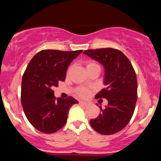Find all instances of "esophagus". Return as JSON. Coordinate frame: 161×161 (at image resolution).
<instances>
[{
    "label": "esophagus",
    "mask_w": 161,
    "mask_h": 161,
    "mask_svg": "<svg viewBox=\"0 0 161 161\" xmlns=\"http://www.w3.org/2000/svg\"><path fill=\"white\" fill-rule=\"evenodd\" d=\"M79 104L80 105H82V106H88V105H89L90 104L88 102H86V101H79Z\"/></svg>",
    "instance_id": "1"
}]
</instances>
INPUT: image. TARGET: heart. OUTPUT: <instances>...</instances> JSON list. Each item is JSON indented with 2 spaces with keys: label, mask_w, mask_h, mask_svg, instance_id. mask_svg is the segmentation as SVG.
<instances>
[{
  "label": "heart",
  "mask_w": 161,
  "mask_h": 161,
  "mask_svg": "<svg viewBox=\"0 0 161 161\" xmlns=\"http://www.w3.org/2000/svg\"><path fill=\"white\" fill-rule=\"evenodd\" d=\"M97 64L93 61H88L87 62L86 64V68L87 69H90V68L92 67H94V66H97ZM77 93H78V95L80 96V97H86L87 95H88V90H87L86 88H79L78 90H77Z\"/></svg>",
  "instance_id": "obj_1"
}]
</instances>
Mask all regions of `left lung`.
Masks as SVG:
<instances>
[{
	"label": "left lung",
	"instance_id": "8db88e82",
	"mask_svg": "<svg viewBox=\"0 0 161 161\" xmlns=\"http://www.w3.org/2000/svg\"><path fill=\"white\" fill-rule=\"evenodd\" d=\"M84 53L104 66L105 88L95 97L108 101L104 109L101 108L99 116L90 120V125L100 134H115L128 124L133 115L138 97L136 72L129 59L119 50H86Z\"/></svg>",
	"mask_w": 161,
	"mask_h": 161
}]
</instances>
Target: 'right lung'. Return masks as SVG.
Here are the masks:
<instances>
[{
  "mask_svg": "<svg viewBox=\"0 0 161 161\" xmlns=\"http://www.w3.org/2000/svg\"><path fill=\"white\" fill-rule=\"evenodd\" d=\"M82 50H43L28 64L22 79L21 102L28 120L44 133H53L66 124L68 113L78 101L69 97L56 98L52 88L66 79L70 63Z\"/></svg>",
  "mask_w": 161,
  "mask_h": 161,
  "instance_id": "1",
  "label": "right lung"
}]
</instances>
